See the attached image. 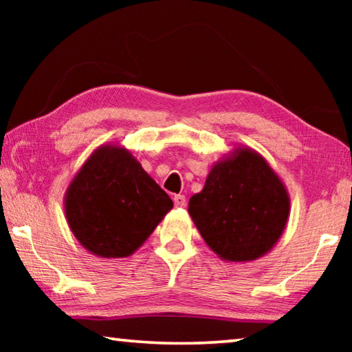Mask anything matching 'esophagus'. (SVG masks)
Listing matches in <instances>:
<instances>
[{"label": "esophagus", "mask_w": 352, "mask_h": 352, "mask_svg": "<svg viewBox=\"0 0 352 352\" xmlns=\"http://www.w3.org/2000/svg\"><path fill=\"white\" fill-rule=\"evenodd\" d=\"M174 204H175V206H178V208H183L184 205H186V197H184V195H175L174 197Z\"/></svg>", "instance_id": "esophagus-1"}]
</instances>
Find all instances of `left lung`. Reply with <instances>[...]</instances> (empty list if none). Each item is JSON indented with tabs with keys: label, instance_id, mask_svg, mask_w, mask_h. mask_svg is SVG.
<instances>
[{
	"label": "left lung",
	"instance_id": "1",
	"mask_svg": "<svg viewBox=\"0 0 352 352\" xmlns=\"http://www.w3.org/2000/svg\"><path fill=\"white\" fill-rule=\"evenodd\" d=\"M188 212L206 245L228 262L256 261L283 236L290 214L287 188L267 160L239 146L210 170Z\"/></svg>",
	"mask_w": 352,
	"mask_h": 352
}]
</instances>
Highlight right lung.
<instances>
[{
  "label": "right lung",
  "mask_w": 352,
  "mask_h": 352,
  "mask_svg": "<svg viewBox=\"0 0 352 352\" xmlns=\"http://www.w3.org/2000/svg\"><path fill=\"white\" fill-rule=\"evenodd\" d=\"M174 204L126 147L102 144L65 192V216L83 248L127 258L153 233Z\"/></svg>",
  "instance_id": "add662e5"
}]
</instances>
